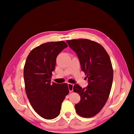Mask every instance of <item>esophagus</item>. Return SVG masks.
<instances>
[{
  "label": "esophagus",
  "instance_id": "34e87169",
  "mask_svg": "<svg viewBox=\"0 0 134 134\" xmlns=\"http://www.w3.org/2000/svg\"><path fill=\"white\" fill-rule=\"evenodd\" d=\"M73 86H74L73 84L70 83H68V87H69V91L70 92H72L73 91Z\"/></svg>",
  "mask_w": 134,
  "mask_h": 134
}]
</instances>
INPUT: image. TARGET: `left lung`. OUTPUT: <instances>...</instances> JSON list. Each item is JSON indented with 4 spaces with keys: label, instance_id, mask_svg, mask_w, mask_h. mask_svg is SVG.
Masks as SVG:
<instances>
[{
    "label": "left lung",
    "instance_id": "8db88e82",
    "mask_svg": "<svg viewBox=\"0 0 134 134\" xmlns=\"http://www.w3.org/2000/svg\"><path fill=\"white\" fill-rule=\"evenodd\" d=\"M66 42L76 52L82 70L88 78L86 87L74 85V92L81 97L80 101L75 105V110L81 117H93L106 104L112 87L113 71L109 56L101 45L90 40Z\"/></svg>",
    "mask_w": 134,
    "mask_h": 134
}]
</instances>
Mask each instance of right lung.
Instances as JSON below:
<instances>
[{"instance_id": "obj_1", "label": "right lung", "mask_w": 134, "mask_h": 134, "mask_svg": "<svg viewBox=\"0 0 134 134\" xmlns=\"http://www.w3.org/2000/svg\"><path fill=\"white\" fill-rule=\"evenodd\" d=\"M67 47L62 41L42 44L31 51L24 65L27 98L35 112L47 120L59 115L62 102L69 93L67 83H51L57 56Z\"/></svg>"}]
</instances>
